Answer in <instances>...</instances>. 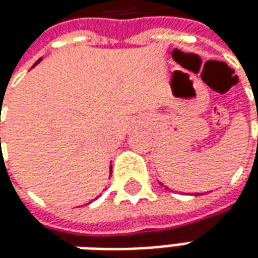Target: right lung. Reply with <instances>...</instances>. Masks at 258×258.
<instances>
[{
    "mask_svg": "<svg viewBox=\"0 0 258 258\" xmlns=\"http://www.w3.org/2000/svg\"><path fill=\"white\" fill-rule=\"evenodd\" d=\"M40 61H41V58H40V59H38V61H37V62H35V64H34V66H37V64H38ZM110 171H111V167H110Z\"/></svg>",
    "mask_w": 258,
    "mask_h": 258,
    "instance_id": "obj_1",
    "label": "right lung"
}]
</instances>
